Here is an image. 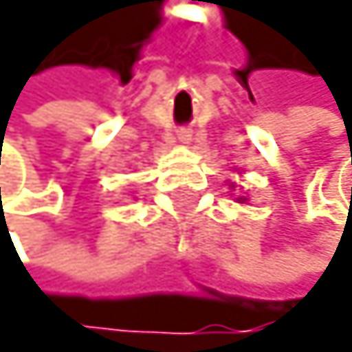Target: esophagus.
Returning <instances> with one entry per match:
<instances>
[{
    "instance_id": "1",
    "label": "esophagus",
    "mask_w": 352,
    "mask_h": 352,
    "mask_svg": "<svg viewBox=\"0 0 352 352\" xmlns=\"http://www.w3.org/2000/svg\"><path fill=\"white\" fill-rule=\"evenodd\" d=\"M177 138H179L182 143H191V131H188V129H179Z\"/></svg>"
}]
</instances>
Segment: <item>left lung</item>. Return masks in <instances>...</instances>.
I'll list each match as a JSON object with an SVG mask.
<instances>
[{
	"label": "left lung",
	"instance_id": "8db88e82",
	"mask_svg": "<svg viewBox=\"0 0 352 352\" xmlns=\"http://www.w3.org/2000/svg\"><path fill=\"white\" fill-rule=\"evenodd\" d=\"M241 200H245V198H241Z\"/></svg>",
	"mask_w": 352,
	"mask_h": 352
}]
</instances>
